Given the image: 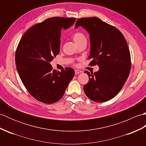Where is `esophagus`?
I'll use <instances>...</instances> for the list:
<instances>
[{
    "mask_svg": "<svg viewBox=\"0 0 146 146\" xmlns=\"http://www.w3.org/2000/svg\"><path fill=\"white\" fill-rule=\"evenodd\" d=\"M75 73L76 75H78V74H79L80 73H82V71H80V70H75Z\"/></svg>",
    "mask_w": 146,
    "mask_h": 146,
    "instance_id": "obj_1",
    "label": "esophagus"
}]
</instances>
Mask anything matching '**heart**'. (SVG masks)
I'll use <instances>...</instances> for the list:
<instances>
[{"instance_id": "obj_1", "label": "heart", "mask_w": 146, "mask_h": 146, "mask_svg": "<svg viewBox=\"0 0 146 146\" xmlns=\"http://www.w3.org/2000/svg\"><path fill=\"white\" fill-rule=\"evenodd\" d=\"M72 38L77 45L83 41V40L86 39L85 36L81 32H76L73 33L72 35Z\"/></svg>"}]
</instances>
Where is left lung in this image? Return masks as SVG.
Segmentation results:
<instances>
[{
	"instance_id": "obj_1",
	"label": "left lung",
	"mask_w": 146,
	"mask_h": 146,
	"mask_svg": "<svg viewBox=\"0 0 146 146\" xmlns=\"http://www.w3.org/2000/svg\"><path fill=\"white\" fill-rule=\"evenodd\" d=\"M87 31L90 39V66L98 65L94 73L85 71L89 77L83 86L86 95L95 102H104L113 98L122 88L131 68L130 51L124 36L115 27L96 17L78 19L77 28Z\"/></svg>"
}]
</instances>
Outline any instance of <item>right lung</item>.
<instances>
[{"label":"right lung","instance_id":"1","mask_svg":"<svg viewBox=\"0 0 146 146\" xmlns=\"http://www.w3.org/2000/svg\"><path fill=\"white\" fill-rule=\"evenodd\" d=\"M76 18L46 19L24 34L15 51V65L27 90L41 102L51 104L63 97L75 71L66 67L56 71L49 63L60 52L61 31L75 23Z\"/></svg>","mask_w":146,"mask_h":146}]
</instances>
